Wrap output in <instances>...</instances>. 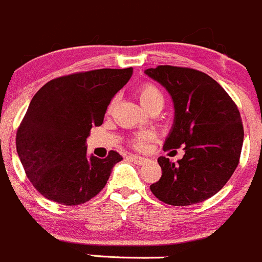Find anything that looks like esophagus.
Returning <instances> with one entry per match:
<instances>
[{"label": "esophagus", "mask_w": 262, "mask_h": 262, "mask_svg": "<svg viewBox=\"0 0 262 262\" xmlns=\"http://www.w3.org/2000/svg\"><path fill=\"white\" fill-rule=\"evenodd\" d=\"M128 158H130V159L132 160V162H135V163H136V164H140V165L145 164V163L147 162V159H146V158H144V157H140V155L130 154V155H128Z\"/></svg>", "instance_id": "34e87169"}]
</instances>
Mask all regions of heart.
<instances>
[{
	"label": "heart",
	"mask_w": 262,
	"mask_h": 262,
	"mask_svg": "<svg viewBox=\"0 0 262 262\" xmlns=\"http://www.w3.org/2000/svg\"><path fill=\"white\" fill-rule=\"evenodd\" d=\"M137 98H139L140 104H141V107L144 108L145 111H149L150 108L154 107V105L164 104V98H163L162 92H160L157 86L150 84H145L140 88L139 92H137ZM116 102H117V99H113L112 102L110 103L108 111L113 110V107L116 105ZM146 137L147 135H140V136H137L136 139H135V145H136V146H141L142 142H144V140L146 139Z\"/></svg>",
	"instance_id": "obj_1"
}]
</instances>
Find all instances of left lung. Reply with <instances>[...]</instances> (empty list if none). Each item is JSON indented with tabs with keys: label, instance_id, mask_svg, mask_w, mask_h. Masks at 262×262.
<instances>
[{
	"label": "left lung",
	"instance_id": "left-lung-1",
	"mask_svg": "<svg viewBox=\"0 0 262 262\" xmlns=\"http://www.w3.org/2000/svg\"><path fill=\"white\" fill-rule=\"evenodd\" d=\"M145 74L167 90L174 108L163 149L185 150L177 163L158 158L162 177L150 190L169 205L205 201L222 190L239 162L243 144L239 111L215 80L198 70L158 66Z\"/></svg>",
	"mask_w": 262,
	"mask_h": 262
}]
</instances>
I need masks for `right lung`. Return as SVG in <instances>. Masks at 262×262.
Returning a JSON list of instances; mask_svg holds the SVG:
<instances>
[{
	"mask_svg": "<svg viewBox=\"0 0 262 262\" xmlns=\"http://www.w3.org/2000/svg\"><path fill=\"white\" fill-rule=\"evenodd\" d=\"M132 67L100 69L51 80L38 90L16 134V150L25 173L48 200L80 205L104 188L115 164L86 154L93 126H100L111 99L127 84Z\"/></svg>",
	"mask_w": 262,
	"mask_h": 262,
	"instance_id": "add662e5",
	"label": "right lung"
}]
</instances>
